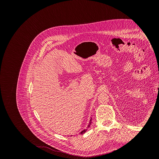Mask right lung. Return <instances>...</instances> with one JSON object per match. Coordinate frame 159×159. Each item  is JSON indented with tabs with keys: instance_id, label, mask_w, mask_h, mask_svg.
Listing matches in <instances>:
<instances>
[{
	"instance_id": "add662e5",
	"label": "right lung",
	"mask_w": 159,
	"mask_h": 159,
	"mask_svg": "<svg viewBox=\"0 0 159 159\" xmlns=\"http://www.w3.org/2000/svg\"><path fill=\"white\" fill-rule=\"evenodd\" d=\"M91 119L90 120V122H89V125H88V127H90V125H91ZM87 130H88V129H84V130H83V131H81V132L80 133V134H82L85 133L86 132V131H87Z\"/></svg>"
}]
</instances>
